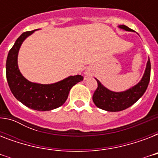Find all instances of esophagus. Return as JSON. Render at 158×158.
<instances>
[{
    "label": "esophagus",
    "instance_id": "1",
    "mask_svg": "<svg viewBox=\"0 0 158 158\" xmlns=\"http://www.w3.org/2000/svg\"><path fill=\"white\" fill-rule=\"evenodd\" d=\"M84 74H85L86 76H90V75H91V70L89 69H87L86 70H85V72H84Z\"/></svg>",
    "mask_w": 158,
    "mask_h": 158
}]
</instances>
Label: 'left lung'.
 Wrapping results in <instances>:
<instances>
[{"mask_svg":"<svg viewBox=\"0 0 158 158\" xmlns=\"http://www.w3.org/2000/svg\"><path fill=\"white\" fill-rule=\"evenodd\" d=\"M119 28L125 31H133L125 25H120ZM151 63L148 59L146 69L142 79L135 86L124 92H112L98 82V88L93 95V101L98 108L107 111H120L135 104L146 91L150 80Z\"/></svg>","mask_w":158,"mask_h":158,"instance_id":"8db88e82","label":"left lung"}]
</instances>
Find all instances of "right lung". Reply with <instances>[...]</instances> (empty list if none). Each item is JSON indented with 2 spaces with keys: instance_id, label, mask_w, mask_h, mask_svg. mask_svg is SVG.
<instances>
[{
  "instance_id": "right-lung-1",
  "label": "right lung",
  "mask_w": 158,
  "mask_h": 158,
  "mask_svg": "<svg viewBox=\"0 0 158 158\" xmlns=\"http://www.w3.org/2000/svg\"><path fill=\"white\" fill-rule=\"evenodd\" d=\"M33 32L34 30L22 33L9 52L6 60V79L11 93L23 105L36 110H51L64 103L69 90L82 81L84 77L79 74L69 76L52 84H36L26 79L19 69L18 53L24 39Z\"/></svg>"
}]
</instances>
